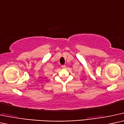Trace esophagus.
<instances>
[{"mask_svg":"<svg viewBox=\"0 0 124 124\" xmlns=\"http://www.w3.org/2000/svg\"><path fill=\"white\" fill-rule=\"evenodd\" d=\"M62 68H63V69H65V68H66V65H62Z\"/></svg>","mask_w":124,"mask_h":124,"instance_id":"34e87169","label":"esophagus"}]
</instances>
